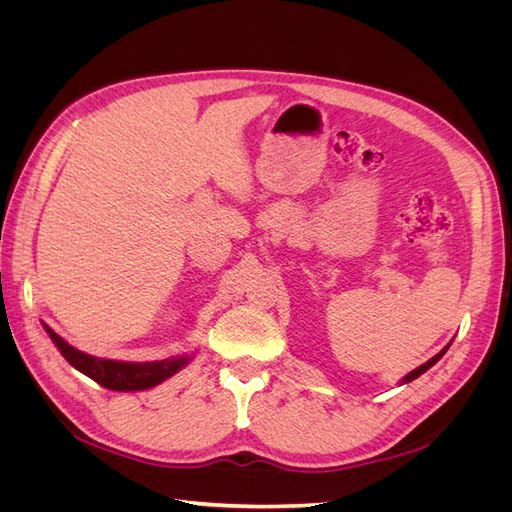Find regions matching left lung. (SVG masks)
Here are the masks:
<instances>
[{
	"label": "left lung",
	"mask_w": 512,
	"mask_h": 512,
	"mask_svg": "<svg viewBox=\"0 0 512 512\" xmlns=\"http://www.w3.org/2000/svg\"><path fill=\"white\" fill-rule=\"evenodd\" d=\"M446 350H448V346H446V348H442V350H440V352H438L436 356H433V359H429V361H427L425 365H421V367H416V369H412V371H410V374H408V376L404 378V382H412V380H416V378H418V376H421V374H425V371H427L429 367H433V365H436V363H438V361L442 359V354H444Z\"/></svg>",
	"instance_id": "left-lung-1"
}]
</instances>
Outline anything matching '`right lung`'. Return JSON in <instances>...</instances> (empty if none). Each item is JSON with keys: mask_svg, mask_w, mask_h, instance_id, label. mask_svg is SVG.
<instances>
[{"mask_svg": "<svg viewBox=\"0 0 512 512\" xmlns=\"http://www.w3.org/2000/svg\"><path fill=\"white\" fill-rule=\"evenodd\" d=\"M46 333L51 335L59 352L64 359L74 367L83 371L85 376L102 384L104 389L111 391H145L164 382L166 378L175 376L177 371L188 363V356H177V359H164V361H151V363H119L108 359H96V356L85 354L81 350L66 344L55 331H51L44 324Z\"/></svg>", "mask_w": 512, "mask_h": 512, "instance_id": "1", "label": "right lung"}]
</instances>
